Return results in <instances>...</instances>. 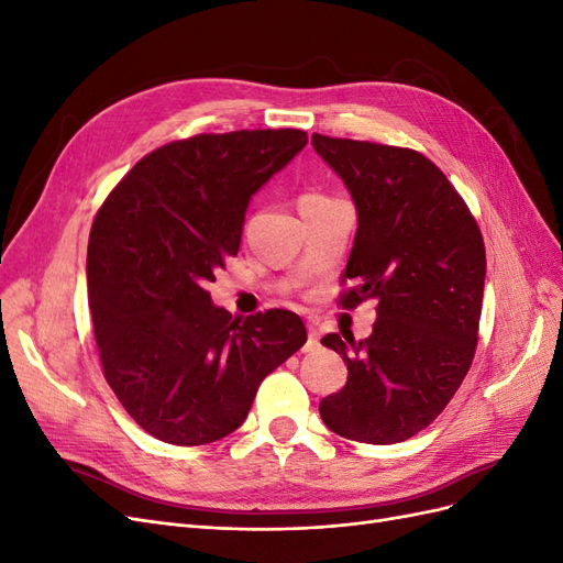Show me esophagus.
<instances>
[{"instance_id": "obj_1", "label": "esophagus", "mask_w": 563, "mask_h": 563, "mask_svg": "<svg viewBox=\"0 0 563 563\" xmlns=\"http://www.w3.org/2000/svg\"><path fill=\"white\" fill-rule=\"evenodd\" d=\"M317 345H319V331H317L314 327H310V329H308V343H305L302 350H305V352H312Z\"/></svg>"}]
</instances>
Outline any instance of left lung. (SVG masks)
Here are the masks:
<instances>
[{"label": "left lung", "instance_id": "1", "mask_svg": "<svg viewBox=\"0 0 563 563\" xmlns=\"http://www.w3.org/2000/svg\"><path fill=\"white\" fill-rule=\"evenodd\" d=\"M317 155L343 178L356 234L343 308L378 302L360 343L321 345L347 364V383L323 397L327 428L364 444H397L444 411L479 340L486 251L479 225L441 168L416 150L312 133Z\"/></svg>", "mask_w": 563, "mask_h": 563}]
</instances>
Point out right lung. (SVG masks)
I'll use <instances>...</instances> for the list:
<instances>
[{"label":"right lung","mask_w":563,"mask_h":563,"mask_svg":"<svg viewBox=\"0 0 563 563\" xmlns=\"http://www.w3.org/2000/svg\"><path fill=\"white\" fill-rule=\"evenodd\" d=\"M305 143L300 129L174 141L135 164L96 213L87 284L103 376L166 444L234 432L267 373L308 340L296 312L236 319L207 291L240 251L251 197Z\"/></svg>","instance_id":"add662e5"}]
</instances>
